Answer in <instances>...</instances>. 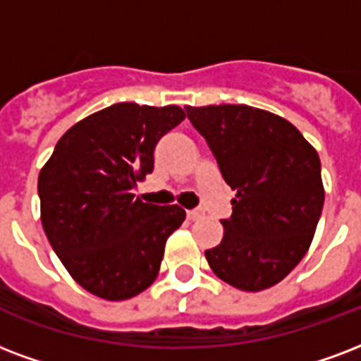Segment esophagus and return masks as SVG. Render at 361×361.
Returning a JSON list of instances; mask_svg holds the SVG:
<instances>
[{
	"mask_svg": "<svg viewBox=\"0 0 361 361\" xmlns=\"http://www.w3.org/2000/svg\"><path fill=\"white\" fill-rule=\"evenodd\" d=\"M187 217H189L191 221L202 219V217H204V210H200V208H197V210H189L187 212Z\"/></svg>",
	"mask_w": 361,
	"mask_h": 361,
	"instance_id": "34e87169",
	"label": "esophagus"
}]
</instances>
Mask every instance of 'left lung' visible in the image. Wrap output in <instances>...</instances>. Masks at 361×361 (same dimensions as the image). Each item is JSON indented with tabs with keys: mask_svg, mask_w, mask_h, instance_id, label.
Returning <instances> with one entry per match:
<instances>
[{
	"mask_svg": "<svg viewBox=\"0 0 361 361\" xmlns=\"http://www.w3.org/2000/svg\"><path fill=\"white\" fill-rule=\"evenodd\" d=\"M236 191L224 238L204 255L244 291L284 280L309 250L324 208L320 157L290 121L252 106L185 107Z\"/></svg>",
	"mask_w": 361,
	"mask_h": 361,
	"instance_id": "left-lung-1",
	"label": "left lung"
}]
</instances>
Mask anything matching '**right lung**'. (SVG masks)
I'll use <instances>...</instances> for the list:
<instances>
[{"label": "right lung", "mask_w": 361, "mask_h": 361, "mask_svg": "<svg viewBox=\"0 0 361 361\" xmlns=\"http://www.w3.org/2000/svg\"><path fill=\"white\" fill-rule=\"evenodd\" d=\"M183 119L178 106L114 104L71 126L41 169L47 238L92 295L125 301L155 282L185 210L144 202L132 189L153 172L157 142Z\"/></svg>", "instance_id": "right-lung-1"}]
</instances>
